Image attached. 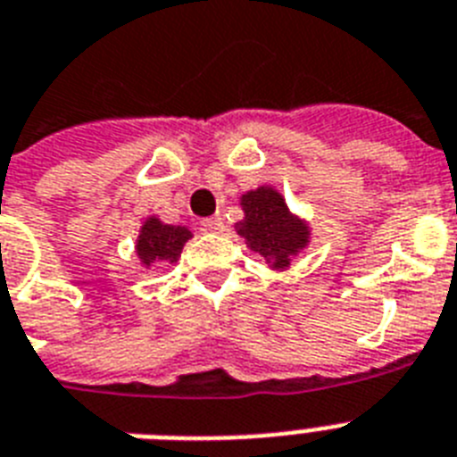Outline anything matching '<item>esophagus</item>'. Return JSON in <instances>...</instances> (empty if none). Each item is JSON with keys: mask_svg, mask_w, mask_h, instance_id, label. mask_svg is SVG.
Segmentation results:
<instances>
[{"mask_svg": "<svg viewBox=\"0 0 457 457\" xmlns=\"http://www.w3.org/2000/svg\"><path fill=\"white\" fill-rule=\"evenodd\" d=\"M202 228H204L206 232L220 235L222 229H225V222H222L220 216H211V218H204V220H202Z\"/></svg>", "mask_w": 457, "mask_h": 457, "instance_id": "obj_1", "label": "esophagus"}]
</instances>
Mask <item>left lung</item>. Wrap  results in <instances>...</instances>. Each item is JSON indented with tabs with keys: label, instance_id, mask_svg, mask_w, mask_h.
Instances as JSON below:
<instances>
[{
	"label": "left lung",
	"instance_id": "left-lung-1",
	"mask_svg": "<svg viewBox=\"0 0 457 457\" xmlns=\"http://www.w3.org/2000/svg\"><path fill=\"white\" fill-rule=\"evenodd\" d=\"M244 218L235 222L237 235L251 251L260 253L274 271L290 270L293 260L312 244V228L287 209L286 197L276 187L260 186L239 197Z\"/></svg>",
	"mask_w": 457,
	"mask_h": 457
}]
</instances>
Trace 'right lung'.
Wrapping results in <instances>:
<instances>
[{"mask_svg": "<svg viewBox=\"0 0 457 457\" xmlns=\"http://www.w3.org/2000/svg\"><path fill=\"white\" fill-rule=\"evenodd\" d=\"M187 239H193V232L186 225H167L157 216H148L141 222L134 253L144 270L153 264H176Z\"/></svg>", "mask_w": 457, "mask_h": 457, "instance_id": "right-lung-1", "label": "right lung"}]
</instances>
